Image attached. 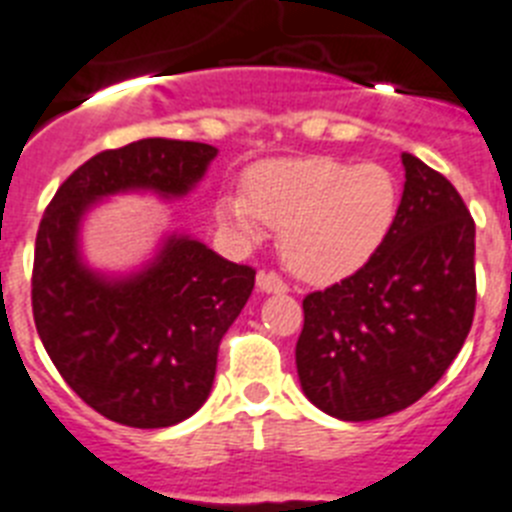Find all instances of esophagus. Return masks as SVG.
<instances>
[{
	"label": "esophagus",
	"mask_w": 512,
	"mask_h": 512,
	"mask_svg": "<svg viewBox=\"0 0 512 512\" xmlns=\"http://www.w3.org/2000/svg\"><path fill=\"white\" fill-rule=\"evenodd\" d=\"M257 289L263 291V294H286L289 286H286V281H283L278 273H273V270H260V273H257Z\"/></svg>",
	"instance_id": "esophagus-1"
}]
</instances>
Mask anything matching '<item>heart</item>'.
<instances>
[{
  "label": "heart",
  "mask_w": 512,
  "mask_h": 512,
  "mask_svg": "<svg viewBox=\"0 0 512 512\" xmlns=\"http://www.w3.org/2000/svg\"><path fill=\"white\" fill-rule=\"evenodd\" d=\"M401 187L380 163L312 156L260 163L242 192L216 200L221 226L255 239L260 221L281 229L283 263L312 283L354 276L385 244Z\"/></svg>",
  "instance_id": "obj_1"
}]
</instances>
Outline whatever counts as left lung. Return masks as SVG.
<instances>
[{"mask_svg":"<svg viewBox=\"0 0 512 512\" xmlns=\"http://www.w3.org/2000/svg\"><path fill=\"white\" fill-rule=\"evenodd\" d=\"M401 208L354 276L304 296L296 372L309 401L343 422L395 414L435 388L476 309L474 218L453 184L411 153Z\"/></svg>","mask_w":512,"mask_h":512,"instance_id":"left-lung-1","label":"left lung"}]
</instances>
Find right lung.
Returning a JSON list of instances; mask_svg holds the SVG:
<instances>
[{
	"label": "right lung",
	"mask_w": 512,
	"mask_h": 512,
	"mask_svg": "<svg viewBox=\"0 0 512 512\" xmlns=\"http://www.w3.org/2000/svg\"><path fill=\"white\" fill-rule=\"evenodd\" d=\"M216 153L163 137L103 150L64 179L41 218L30 278L38 336L64 382L111 422L171 427L203 406L255 268L174 234L148 268L109 281L77 255L80 218L117 192L187 195Z\"/></svg>",
	"instance_id": "right-lung-1"
}]
</instances>
